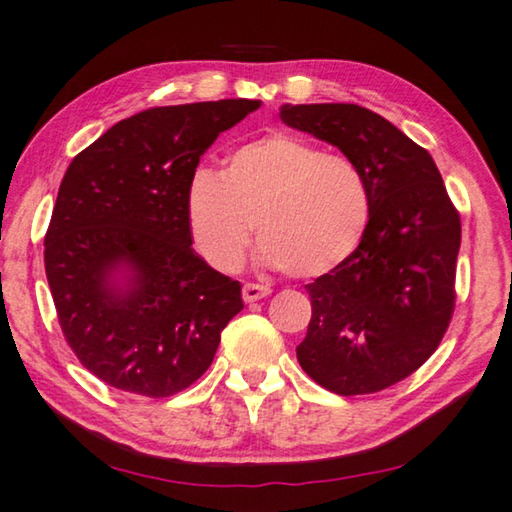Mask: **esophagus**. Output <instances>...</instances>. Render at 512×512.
Instances as JSON below:
<instances>
[{
    "label": "esophagus",
    "instance_id": "1",
    "mask_svg": "<svg viewBox=\"0 0 512 512\" xmlns=\"http://www.w3.org/2000/svg\"><path fill=\"white\" fill-rule=\"evenodd\" d=\"M270 295V288L264 286V284H246L244 290H242V297L246 304H253V302H259V299H264Z\"/></svg>",
    "mask_w": 512,
    "mask_h": 512
}]
</instances>
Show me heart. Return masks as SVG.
<instances>
[{
    "instance_id": "obj_1",
    "label": "heart",
    "mask_w": 512,
    "mask_h": 512,
    "mask_svg": "<svg viewBox=\"0 0 512 512\" xmlns=\"http://www.w3.org/2000/svg\"><path fill=\"white\" fill-rule=\"evenodd\" d=\"M370 188L353 159L277 133L239 146L222 173L186 188L193 244L222 273L242 268L253 224L259 259L293 277H322L355 253L370 222Z\"/></svg>"
}]
</instances>
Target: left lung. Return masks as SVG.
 I'll return each instance as SVG.
<instances>
[{
  "instance_id": "obj_1",
  "label": "left lung",
  "mask_w": 512,
  "mask_h": 512,
  "mask_svg": "<svg viewBox=\"0 0 512 512\" xmlns=\"http://www.w3.org/2000/svg\"><path fill=\"white\" fill-rule=\"evenodd\" d=\"M290 128L362 168L370 222L346 262L306 290L313 306L297 362L337 395L377 393L435 353L455 308L462 224L428 150L357 104H284Z\"/></svg>"
}]
</instances>
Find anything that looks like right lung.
I'll use <instances>...</instances> for the list:
<instances>
[{"mask_svg":"<svg viewBox=\"0 0 512 512\" xmlns=\"http://www.w3.org/2000/svg\"><path fill=\"white\" fill-rule=\"evenodd\" d=\"M262 106L219 99L142 110L70 162L44 239L59 326L79 362L144 397L213 364L242 284L193 250L186 188L219 133Z\"/></svg>","mask_w":512,"mask_h":512,"instance_id":"1","label":"right lung"}]
</instances>
